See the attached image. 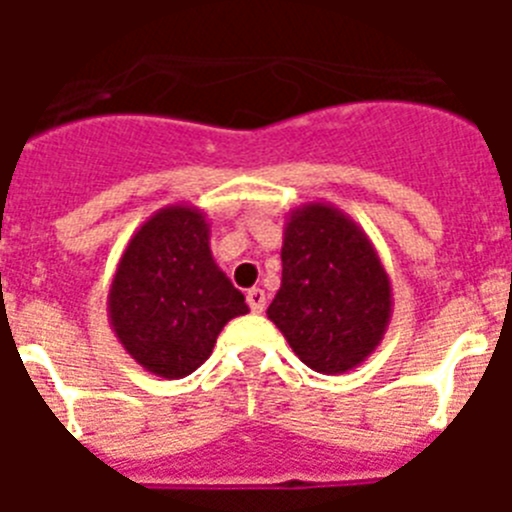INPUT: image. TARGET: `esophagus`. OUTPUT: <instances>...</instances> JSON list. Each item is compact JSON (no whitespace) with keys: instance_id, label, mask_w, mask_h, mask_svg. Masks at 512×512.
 Instances as JSON below:
<instances>
[{"instance_id":"esophagus-1","label":"esophagus","mask_w":512,"mask_h":512,"mask_svg":"<svg viewBox=\"0 0 512 512\" xmlns=\"http://www.w3.org/2000/svg\"><path fill=\"white\" fill-rule=\"evenodd\" d=\"M246 302H248V307H251L253 312H264V307H266V292H264V289H259V287L248 289Z\"/></svg>"}]
</instances>
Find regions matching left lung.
<instances>
[{
	"mask_svg": "<svg viewBox=\"0 0 512 512\" xmlns=\"http://www.w3.org/2000/svg\"><path fill=\"white\" fill-rule=\"evenodd\" d=\"M266 315L302 364L320 374L351 372L390 325V274L346 212L307 202L284 223L282 287Z\"/></svg>",
	"mask_w": 512,
	"mask_h": 512,
	"instance_id": "8db88e82",
	"label": "left lung"
}]
</instances>
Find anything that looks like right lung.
<instances>
[{"mask_svg": "<svg viewBox=\"0 0 512 512\" xmlns=\"http://www.w3.org/2000/svg\"><path fill=\"white\" fill-rule=\"evenodd\" d=\"M246 312V297L212 259L207 215L184 202L153 212L135 230L107 295L117 341L164 379L205 364L220 330Z\"/></svg>", "mask_w": 512, "mask_h": 512, "instance_id": "1", "label": "right lung"}]
</instances>
